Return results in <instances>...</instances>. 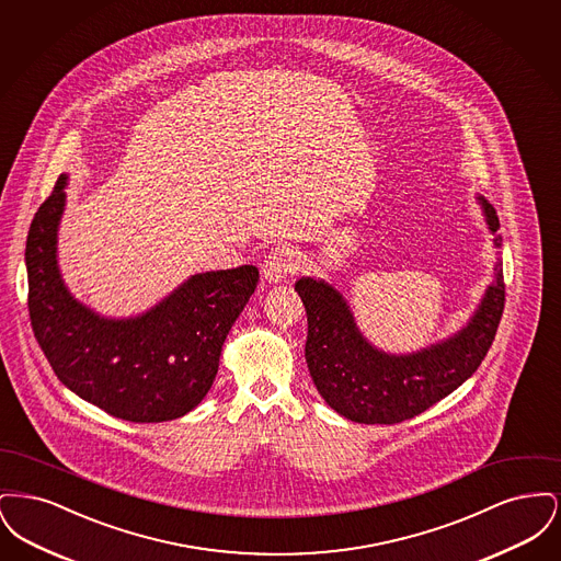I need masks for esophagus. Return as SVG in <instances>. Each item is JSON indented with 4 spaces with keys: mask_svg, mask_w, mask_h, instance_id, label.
Masks as SVG:
<instances>
[{
    "mask_svg": "<svg viewBox=\"0 0 561 561\" xmlns=\"http://www.w3.org/2000/svg\"><path fill=\"white\" fill-rule=\"evenodd\" d=\"M296 254H294L293 248L288 245H279L275 248L265 263H263V277L268 284H279V282H286L288 275H293L296 271Z\"/></svg>",
    "mask_w": 561,
    "mask_h": 561,
    "instance_id": "esophagus-1",
    "label": "esophagus"
}]
</instances>
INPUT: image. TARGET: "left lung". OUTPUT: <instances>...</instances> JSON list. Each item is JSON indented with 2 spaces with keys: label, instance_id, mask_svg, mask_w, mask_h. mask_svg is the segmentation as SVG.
<instances>
[{
  "label": "left lung",
  "instance_id": "left-lung-1",
  "mask_svg": "<svg viewBox=\"0 0 561 561\" xmlns=\"http://www.w3.org/2000/svg\"><path fill=\"white\" fill-rule=\"evenodd\" d=\"M492 243L501 250L496 210L478 195ZM307 311L305 359L325 403L353 423L396 425L450 396L480 368L505 309L503 263L469 321L450 336L410 353H389L359 330L347 298L320 277L294 284Z\"/></svg>",
  "mask_w": 561,
  "mask_h": 561
}]
</instances>
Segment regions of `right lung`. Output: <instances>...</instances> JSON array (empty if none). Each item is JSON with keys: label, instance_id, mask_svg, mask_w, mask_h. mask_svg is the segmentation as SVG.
<instances>
[{"label": "right lung", "instance_id": "1", "mask_svg": "<svg viewBox=\"0 0 561 561\" xmlns=\"http://www.w3.org/2000/svg\"><path fill=\"white\" fill-rule=\"evenodd\" d=\"M69 174L28 229V318L58 380L111 416L163 423L185 416L213 387L231 325L256 290L259 268L204 271L151 309L107 318L67 288L58 267V227Z\"/></svg>", "mask_w": 561, "mask_h": 561}]
</instances>
